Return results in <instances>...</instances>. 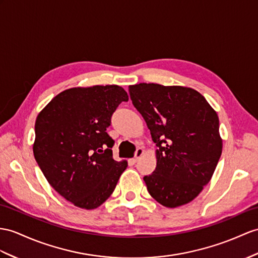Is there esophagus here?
Returning <instances> with one entry per match:
<instances>
[{
  "instance_id": "34e87169",
  "label": "esophagus",
  "mask_w": 258,
  "mask_h": 258,
  "mask_svg": "<svg viewBox=\"0 0 258 258\" xmlns=\"http://www.w3.org/2000/svg\"><path fill=\"white\" fill-rule=\"evenodd\" d=\"M143 154V149L142 148H138L137 150H136V152H135V158L131 160L133 161L134 163H136V162H138V160H139L140 158H141V155Z\"/></svg>"
}]
</instances>
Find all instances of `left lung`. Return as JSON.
Listing matches in <instances>:
<instances>
[{"instance_id":"left-lung-1","label":"left lung","mask_w":258,"mask_h":258,"mask_svg":"<svg viewBox=\"0 0 258 258\" xmlns=\"http://www.w3.org/2000/svg\"><path fill=\"white\" fill-rule=\"evenodd\" d=\"M129 94L158 147L155 171L143 177L149 194L167 208L190 203L221 156L217 112L189 87L140 83Z\"/></svg>"}]
</instances>
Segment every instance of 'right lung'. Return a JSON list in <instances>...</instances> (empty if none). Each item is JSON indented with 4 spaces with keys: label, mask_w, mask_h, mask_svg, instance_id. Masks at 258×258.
Instances as JSON below:
<instances>
[{
    "label": "right lung",
    "mask_w": 258,
    "mask_h": 258,
    "mask_svg": "<svg viewBox=\"0 0 258 258\" xmlns=\"http://www.w3.org/2000/svg\"><path fill=\"white\" fill-rule=\"evenodd\" d=\"M128 94L118 85L74 87L58 94L35 123L34 155L53 189L83 209L115 190L127 162L112 159L111 116Z\"/></svg>",
    "instance_id": "add662e5"
}]
</instances>
